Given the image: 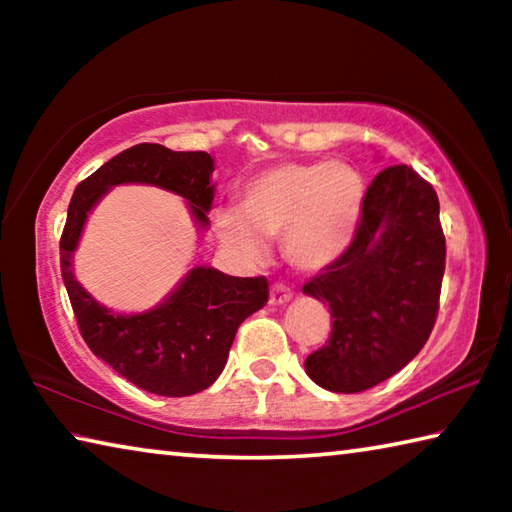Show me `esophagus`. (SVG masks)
I'll use <instances>...</instances> for the list:
<instances>
[{
  "mask_svg": "<svg viewBox=\"0 0 512 512\" xmlns=\"http://www.w3.org/2000/svg\"><path fill=\"white\" fill-rule=\"evenodd\" d=\"M291 289L287 287V284L282 282H275L271 287V296H268V300H271V305H284V302L291 300Z\"/></svg>",
  "mask_w": 512,
  "mask_h": 512,
  "instance_id": "34e87169",
  "label": "esophagus"
}]
</instances>
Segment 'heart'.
Masks as SVG:
<instances>
[{
    "instance_id": "b5f03b06",
    "label": "heart",
    "mask_w": 512,
    "mask_h": 512,
    "mask_svg": "<svg viewBox=\"0 0 512 512\" xmlns=\"http://www.w3.org/2000/svg\"><path fill=\"white\" fill-rule=\"evenodd\" d=\"M363 183L345 162H284L241 189L239 213L214 214L216 235L250 262L266 255L264 239L284 237V255L300 271H320L352 244L361 219Z\"/></svg>"
}]
</instances>
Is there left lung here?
<instances>
[{
  "label": "left lung",
  "mask_w": 512,
  "mask_h": 512,
  "mask_svg": "<svg viewBox=\"0 0 512 512\" xmlns=\"http://www.w3.org/2000/svg\"><path fill=\"white\" fill-rule=\"evenodd\" d=\"M445 273L440 203L406 164L372 178L348 250L302 287L327 302L332 334L305 361L332 393H361L393 377L427 343Z\"/></svg>",
  "instance_id": "1"
}]
</instances>
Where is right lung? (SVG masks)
Instances as JSON below:
<instances>
[{
    "label": "right lung",
    "instance_id": "right-lung-1",
    "mask_svg": "<svg viewBox=\"0 0 512 512\" xmlns=\"http://www.w3.org/2000/svg\"><path fill=\"white\" fill-rule=\"evenodd\" d=\"M214 160L205 151H171L135 144L108 160L74 189L60 237V271L83 341L99 359L144 391L185 397L205 391L228 361L244 320L268 300L266 277H232L196 266L160 307L144 314H112L72 273V253L85 219L110 187L144 183L189 201L198 225H207L214 201Z\"/></svg>",
    "mask_w": 512,
    "mask_h": 512
}]
</instances>
